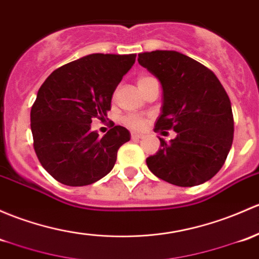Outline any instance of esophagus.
Masks as SVG:
<instances>
[{"label":"esophagus","instance_id":"obj_1","mask_svg":"<svg viewBox=\"0 0 259 259\" xmlns=\"http://www.w3.org/2000/svg\"><path fill=\"white\" fill-rule=\"evenodd\" d=\"M141 138H143V134H140V133H135V132L132 133L133 140H139V139H141Z\"/></svg>","mask_w":259,"mask_h":259}]
</instances>
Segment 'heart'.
I'll return each mask as SVG.
<instances>
[{
    "label": "heart",
    "mask_w": 259,
    "mask_h": 259,
    "mask_svg": "<svg viewBox=\"0 0 259 259\" xmlns=\"http://www.w3.org/2000/svg\"><path fill=\"white\" fill-rule=\"evenodd\" d=\"M150 78H152V77H149V75H143V77L139 78L138 85L139 84L144 83L145 80L150 79ZM122 121H124L125 125H127L129 127H132V129H143L144 125H145V120H144V119L139 115H127V116H125L124 120Z\"/></svg>",
    "instance_id": "obj_1"
}]
</instances>
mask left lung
Instances as JSON below:
<instances>
[{
	"instance_id": "8db88e82",
	"label": "left lung",
	"mask_w": 259,
	"mask_h": 259,
	"mask_svg": "<svg viewBox=\"0 0 259 259\" xmlns=\"http://www.w3.org/2000/svg\"><path fill=\"white\" fill-rule=\"evenodd\" d=\"M139 64L160 80L161 115L155 132L172 129L170 143L146 159L149 170L168 184L191 187L213 178L225 164L233 141L230 98L207 67L176 51L139 54Z\"/></svg>"
}]
</instances>
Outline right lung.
I'll return each mask as SVG.
<instances>
[{
    "instance_id": "right-lung-1",
    "label": "right lung",
    "mask_w": 259,
    "mask_h": 259,
    "mask_svg": "<svg viewBox=\"0 0 259 259\" xmlns=\"http://www.w3.org/2000/svg\"><path fill=\"white\" fill-rule=\"evenodd\" d=\"M135 57L89 54L59 67L40 85L31 109L34 151L61 184L85 186L104 178L115 165L119 148L130 140L120 125L100 138L91 124L107 116L114 91Z\"/></svg>"
}]
</instances>
